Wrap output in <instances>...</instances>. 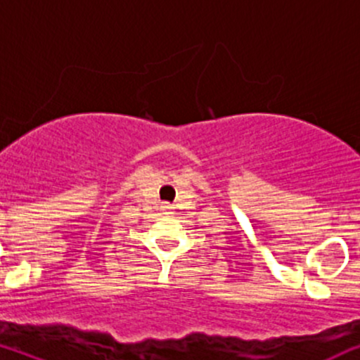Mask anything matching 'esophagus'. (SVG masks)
<instances>
[{"label": "esophagus", "mask_w": 360, "mask_h": 360, "mask_svg": "<svg viewBox=\"0 0 360 360\" xmlns=\"http://www.w3.org/2000/svg\"><path fill=\"white\" fill-rule=\"evenodd\" d=\"M164 208H171V207H164Z\"/></svg>", "instance_id": "obj_1"}]
</instances>
